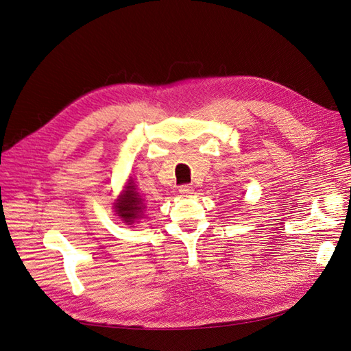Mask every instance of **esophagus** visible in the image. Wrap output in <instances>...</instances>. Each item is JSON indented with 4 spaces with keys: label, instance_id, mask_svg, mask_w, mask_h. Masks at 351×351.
<instances>
[{
    "label": "esophagus",
    "instance_id": "1",
    "mask_svg": "<svg viewBox=\"0 0 351 351\" xmlns=\"http://www.w3.org/2000/svg\"><path fill=\"white\" fill-rule=\"evenodd\" d=\"M178 192H180V195L182 196H190V195H193V187L190 186V184H183V186H180V189H178Z\"/></svg>",
    "mask_w": 351,
    "mask_h": 351
}]
</instances>
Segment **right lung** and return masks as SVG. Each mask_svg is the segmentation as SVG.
Segmentation results:
<instances>
[{
    "mask_svg": "<svg viewBox=\"0 0 351 351\" xmlns=\"http://www.w3.org/2000/svg\"><path fill=\"white\" fill-rule=\"evenodd\" d=\"M142 208H143V202H142L139 193H136L134 186H132L129 183L124 195L119 200H117L115 212L119 214V217L123 218L124 222L133 224L134 218H137V215H139Z\"/></svg>",
    "mask_w": 351,
    "mask_h": 351,
    "instance_id": "right-lung-1",
    "label": "right lung"
}]
</instances>
